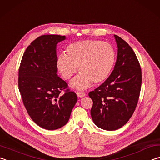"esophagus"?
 Returning <instances> with one entry per match:
<instances>
[{
	"mask_svg": "<svg viewBox=\"0 0 160 160\" xmlns=\"http://www.w3.org/2000/svg\"><path fill=\"white\" fill-rule=\"evenodd\" d=\"M77 95L78 98H83L85 96V93H83V92L82 91H77Z\"/></svg>",
	"mask_w": 160,
	"mask_h": 160,
	"instance_id": "1",
	"label": "esophagus"
}]
</instances>
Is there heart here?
<instances>
[{"instance_id": "obj_1", "label": "heart", "mask_w": 160, "mask_h": 160, "mask_svg": "<svg viewBox=\"0 0 160 160\" xmlns=\"http://www.w3.org/2000/svg\"><path fill=\"white\" fill-rule=\"evenodd\" d=\"M65 53L57 59V67L64 79H69L80 72L71 82L73 88L83 90L93 82L100 83L111 74L115 62V52L110 44L98 40L78 41L69 44Z\"/></svg>"}]
</instances>
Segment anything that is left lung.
I'll return each instance as SVG.
<instances>
[{
    "mask_svg": "<svg viewBox=\"0 0 160 160\" xmlns=\"http://www.w3.org/2000/svg\"><path fill=\"white\" fill-rule=\"evenodd\" d=\"M117 58L105 82L88 96L93 100L91 115L97 127L114 131L127 124L136 110L141 88V68L135 52L124 40L114 35Z\"/></svg>",
    "mask_w": 160,
    "mask_h": 160,
    "instance_id": "left-lung-1",
    "label": "left lung"
}]
</instances>
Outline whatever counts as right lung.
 I'll return each instance as SVG.
<instances>
[{
    "mask_svg": "<svg viewBox=\"0 0 160 160\" xmlns=\"http://www.w3.org/2000/svg\"><path fill=\"white\" fill-rule=\"evenodd\" d=\"M65 38L54 34L36 38L24 52L19 69L18 86L24 107L33 121L47 130L65 125L77 101L76 93L57 74L56 47Z\"/></svg>",
    "mask_w": 160,
    "mask_h": 160,
    "instance_id": "right-lung-1",
    "label": "right lung"
}]
</instances>
